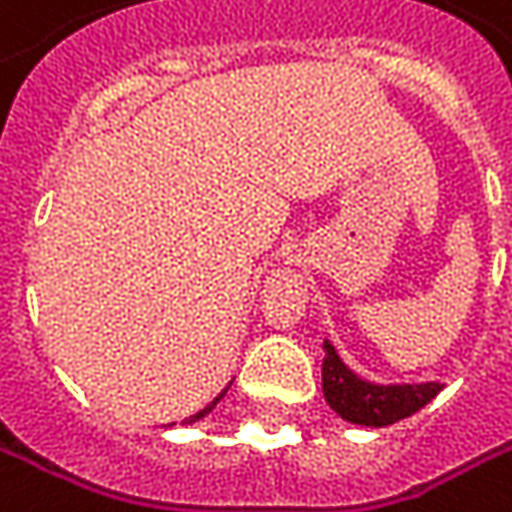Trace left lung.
<instances>
[{
  "instance_id": "left-lung-1",
  "label": "left lung",
  "mask_w": 512,
  "mask_h": 512,
  "mask_svg": "<svg viewBox=\"0 0 512 512\" xmlns=\"http://www.w3.org/2000/svg\"><path fill=\"white\" fill-rule=\"evenodd\" d=\"M323 394L326 402L343 416L345 422L365 425V428H385L405 416L425 408L439 391V382H419V385H377L357 377L334 351V345L323 343Z\"/></svg>"
}]
</instances>
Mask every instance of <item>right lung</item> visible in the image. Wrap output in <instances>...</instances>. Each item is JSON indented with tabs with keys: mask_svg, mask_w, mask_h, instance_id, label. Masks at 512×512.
<instances>
[{
	"mask_svg": "<svg viewBox=\"0 0 512 512\" xmlns=\"http://www.w3.org/2000/svg\"><path fill=\"white\" fill-rule=\"evenodd\" d=\"M226 391H229V385H226V388H223L221 394H218V397L212 399V402H209V405H206L203 411H198V414H195V416H189V419H186V425H192V422H198V419H203V416L209 414V411H212V408H215V405H218V402H221V399L226 397Z\"/></svg>",
	"mask_w": 512,
	"mask_h": 512,
	"instance_id": "1",
	"label": "right lung"
}]
</instances>
